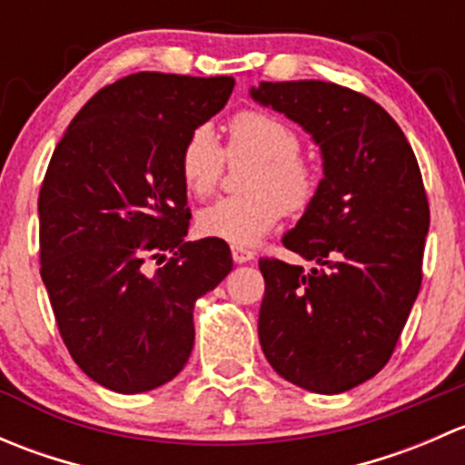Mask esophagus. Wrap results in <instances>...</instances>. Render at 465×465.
I'll list each match as a JSON object with an SVG mask.
<instances>
[{"label": "esophagus", "instance_id": "obj_1", "mask_svg": "<svg viewBox=\"0 0 465 465\" xmlns=\"http://www.w3.org/2000/svg\"><path fill=\"white\" fill-rule=\"evenodd\" d=\"M232 256H233V262H250L256 259L254 252L245 250V247L241 245H232Z\"/></svg>", "mask_w": 465, "mask_h": 465}]
</instances>
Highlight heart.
Masks as SVG:
<instances>
[{
    "label": "heart",
    "instance_id": "obj_1",
    "mask_svg": "<svg viewBox=\"0 0 465 465\" xmlns=\"http://www.w3.org/2000/svg\"><path fill=\"white\" fill-rule=\"evenodd\" d=\"M227 150L209 125L191 130L180 148V177L195 198H206L220 184L227 157L254 159L245 177V195L220 198L198 213L200 233L233 245H254L281 220L283 211L302 213L315 200L320 175L302 157V134L281 116L242 110L227 125Z\"/></svg>",
    "mask_w": 465,
    "mask_h": 465
}]
</instances>
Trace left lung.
<instances>
[{
  "label": "left lung",
  "mask_w": 465,
  "mask_h": 465,
  "mask_svg": "<svg viewBox=\"0 0 465 465\" xmlns=\"http://www.w3.org/2000/svg\"><path fill=\"white\" fill-rule=\"evenodd\" d=\"M252 98L311 133L323 159L315 200L283 236L317 265L259 261L262 353L297 387L349 391L389 362L419 297L430 229L419 162L396 121L349 87L261 83Z\"/></svg>",
  "instance_id": "8db88e82"
}]
</instances>
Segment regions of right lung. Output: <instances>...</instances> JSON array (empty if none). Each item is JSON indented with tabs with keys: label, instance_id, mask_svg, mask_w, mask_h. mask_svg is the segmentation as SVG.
<instances>
[{
	"label": "right lung",
	"instance_id": "1",
	"mask_svg": "<svg viewBox=\"0 0 465 465\" xmlns=\"http://www.w3.org/2000/svg\"><path fill=\"white\" fill-rule=\"evenodd\" d=\"M232 89V76L130 74L89 98L46 168L42 281L74 362L116 393L150 391L184 369L195 302L233 267L224 241H184L177 166L191 130Z\"/></svg>",
	"mask_w": 465,
	"mask_h": 465
}]
</instances>
